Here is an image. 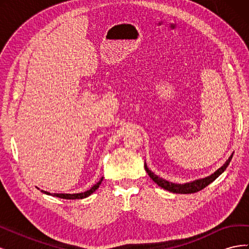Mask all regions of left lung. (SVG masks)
Returning <instances> with one entry per match:
<instances>
[{"label":"left lung","mask_w":249,"mask_h":249,"mask_svg":"<svg viewBox=\"0 0 249 249\" xmlns=\"http://www.w3.org/2000/svg\"><path fill=\"white\" fill-rule=\"evenodd\" d=\"M233 153L230 156L229 159L224 162V164L220 168H218L214 173H212L211 176H208L203 178H198V179H195V180H191V182H188V183H184V184H177V183H172L169 182V180H166L165 178H160L159 176L155 175V173L148 169L146 163H144V168L147 172V175L149 176V178H152L154 182L158 185L160 186L161 188L165 190H168L172 193H180V194H188V193H195L197 191L202 190L203 188L207 187L208 185H210L212 182L219 177L221 173H223V171L227 169V167L229 166V164L231 160Z\"/></svg>","instance_id":"8db88e82"}]
</instances>
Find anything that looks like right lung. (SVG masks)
<instances>
[{"label":"right lung","mask_w":249,"mask_h":249,"mask_svg":"<svg viewBox=\"0 0 249 249\" xmlns=\"http://www.w3.org/2000/svg\"><path fill=\"white\" fill-rule=\"evenodd\" d=\"M103 178H102L99 182H97L96 184H94L91 188H90L89 190L85 191V192H81V193H50L48 191H44V190H41L42 193L44 194H48V195H52V196H56V197H60V198H64V199H82V198H86L88 197L89 195H91L93 192H95V190L97 189V188L100 187V185L102 184L103 182ZM39 189V188H38Z\"/></svg>","instance_id":"1"}]
</instances>
